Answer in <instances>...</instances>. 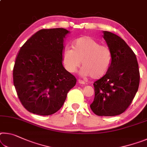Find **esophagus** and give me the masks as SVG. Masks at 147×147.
Segmentation results:
<instances>
[{
    "label": "esophagus",
    "mask_w": 147,
    "mask_h": 147,
    "mask_svg": "<svg viewBox=\"0 0 147 147\" xmlns=\"http://www.w3.org/2000/svg\"><path fill=\"white\" fill-rule=\"evenodd\" d=\"M78 82L81 84H85V82L82 80H81V79H79L78 80Z\"/></svg>",
    "instance_id": "esophagus-1"
}]
</instances>
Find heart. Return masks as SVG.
<instances>
[{"label":"heart","instance_id":"1","mask_svg":"<svg viewBox=\"0 0 147 147\" xmlns=\"http://www.w3.org/2000/svg\"><path fill=\"white\" fill-rule=\"evenodd\" d=\"M65 68L70 73H75L82 61V73L92 78H99L107 73L113 60L111 49L100 44L95 39L83 36L74 40L72 49L65 48L62 52Z\"/></svg>","mask_w":147,"mask_h":147}]
</instances>
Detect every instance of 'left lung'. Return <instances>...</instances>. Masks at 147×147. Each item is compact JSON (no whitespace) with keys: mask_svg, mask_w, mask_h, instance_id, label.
Returning a JSON list of instances; mask_svg holds the SVG:
<instances>
[{"mask_svg":"<svg viewBox=\"0 0 147 147\" xmlns=\"http://www.w3.org/2000/svg\"><path fill=\"white\" fill-rule=\"evenodd\" d=\"M103 38L113 52L106 74L94 83L95 97L90 108L101 116L119 115L132 103L138 90L140 74L136 55L116 34L103 31Z\"/></svg>","mask_w":147,"mask_h":147,"instance_id":"left-lung-1","label":"left lung"}]
</instances>
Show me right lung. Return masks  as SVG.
<instances>
[{
    "label": "right lung",
    "instance_id": "obj_1",
    "mask_svg": "<svg viewBox=\"0 0 147 147\" xmlns=\"http://www.w3.org/2000/svg\"><path fill=\"white\" fill-rule=\"evenodd\" d=\"M63 28L41 29L22 46L13 69L18 98L30 113L51 115L61 108L76 78L62 64Z\"/></svg>",
    "mask_w": 147,
    "mask_h": 147
}]
</instances>
